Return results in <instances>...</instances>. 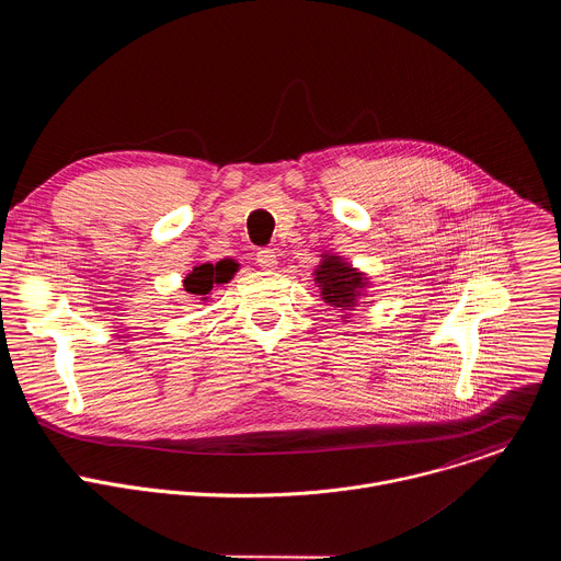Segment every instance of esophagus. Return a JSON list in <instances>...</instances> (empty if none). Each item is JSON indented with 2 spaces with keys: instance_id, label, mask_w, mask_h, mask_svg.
Instances as JSON below:
<instances>
[{
  "instance_id": "34e87169",
  "label": "esophagus",
  "mask_w": 561,
  "mask_h": 561,
  "mask_svg": "<svg viewBox=\"0 0 561 561\" xmlns=\"http://www.w3.org/2000/svg\"><path fill=\"white\" fill-rule=\"evenodd\" d=\"M257 264H260L262 268H266V271L275 268V266H277V255H275V251H271V249L260 251V253H257Z\"/></svg>"
}]
</instances>
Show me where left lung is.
Listing matches in <instances>:
<instances>
[{
	"mask_svg": "<svg viewBox=\"0 0 561 561\" xmlns=\"http://www.w3.org/2000/svg\"><path fill=\"white\" fill-rule=\"evenodd\" d=\"M322 264L314 268V282L322 290V299L337 310L353 308L359 297H364V288L368 286V277L340 260L337 255H322Z\"/></svg>",
	"mask_w": 561,
	"mask_h": 561,
	"instance_id": "obj_1",
	"label": "left lung"
}]
</instances>
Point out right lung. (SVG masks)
Returning a JSON list of instances; mask_svg holds the SVG:
<instances>
[{
    "mask_svg": "<svg viewBox=\"0 0 561 561\" xmlns=\"http://www.w3.org/2000/svg\"><path fill=\"white\" fill-rule=\"evenodd\" d=\"M239 264L232 260H221L217 264H199L191 271V275L184 279V288L191 295H197L199 299H208L215 284H226L237 273Z\"/></svg>",
    "mask_w": 561,
    "mask_h": 561,
    "instance_id": "obj_1",
    "label": "right lung"
}]
</instances>
